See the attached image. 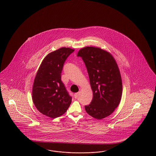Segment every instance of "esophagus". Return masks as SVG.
Returning a JSON list of instances; mask_svg holds the SVG:
<instances>
[{
    "mask_svg": "<svg viewBox=\"0 0 156 156\" xmlns=\"http://www.w3.org/2000/svg\"><path fill=\"white\" fill-rule=\"evenodd\" d=\"M80 94V92L79 91V92H78V93H75L74 96V97L76 98H77V97L79 96Z\"/></svg>",
    "mask_w": 156,
    "mask_h": 156,
    "instance_id": "1",
    "label": "esophagus"
}]
</instances>
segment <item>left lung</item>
Masks as SVG:
<instances>
[{
  "mask_svg": "<svg viewBox=\"0 0 156 156\" xmlns=\"http://www.w3.org/2000/svg\"><path fill=\"white\" fill-rule=\"evenodd\" d=\"M87 68L93 97L85 106L91 117L101 119L117 108L122 94V83L118 65L112 55L99 47L82 48L77 54Z\"/></svg>",
  "mask_w": 156,
  "mask_h": 156,
  "instance_id": "obj_1",
  "label": "left lung"
}]
</instances>
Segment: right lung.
Instances as JSON below:
<instances>
[{
	"instance_id": "obj_1",
	"label": "right lung",
	"mask_w": 156,
	"mask_h": 156,
	"mask_svg": "<svg viewBox=\"0 0 156 156\" xmlns=\"http://www.w3.org/2000/svg\"><path fill=\"white\" fill-rule=\"evenodd\" d=\"M74 49L62 47L43 59L34 81L32 98L38 111L51 118L66 113L71 97L61 81L63 64Z\"/></svg>"
}]
</instances>
